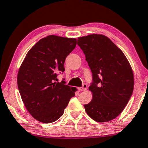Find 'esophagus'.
<instances>
[{
	"mask_svg": "<svg viewBox=\"0 0 148 148\" xmlns=\"http://www.w3.org/2000/svg\"><path fill=\"white\" fill-rule=\"evenodd\" d=\"M86 88H87L86 84H83L82 86L79 88V90H80V91H85V90H86Z\"/></svg>",
	"mask_w": 148,
	"mask_h": 148,
	"instance_id": "obj_1",
	"label": "esophagus"
}]
</instances>
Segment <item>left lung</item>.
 Segmentation results:
<instances>
[{"label": "left lung", "instance_id": "obj_1", "mask_svg": "<svg viewBox=\"0 0 148 148\" xmlns=\"http://www.w3.org/2000/svg\"><path fill=\"white\" fill-rule=\"evenodd\" d=\"M91 69L94 82L89 86L92 99L85 104L88 116L98 122H106L122 113L134 86V72L125 54L103 34L78 38Z\"/></svg>", "mask_w": 148, "mask_h": 148}]
</instances>
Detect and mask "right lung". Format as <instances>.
<instances>
[{
	"label": "right lung",
	"mask_w": 148,
	"mask_h": 148,
	"mask_svg": "<svg viewBox=\"0 0 148 148\" xmlns=\"http://www.w3.org/2000/svg\"><path fill=\"white\" fill-rule=\"evenodd\" d=\"M76 39L49 35L27 52L18 70L17 83L22 100L31 116L49 123L64 114L76 88L56 82L57 74L64 71V62L76 46Z\"/></svg>",
	"instance_id": "right-lung-1"
}]
</instances>
